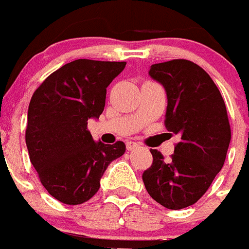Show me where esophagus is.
Instances as JSON below:
<instances>
[{
    "mask_svg": "<svg viewBox=\"0 0 249 249\" xmlns=\"http://www.w3.org/2000/svg\"><path fill=\"white\" fill-rule=\"evenodd\" d=\"M139 143H136V142H132V141H128L126 143V147H127V150L128 151H133V150H136V148H139Z\"/></svg>",
    "mask_w": 249,
    "mask_h": 249,
    "instance_id": "obj_1",
    "label": "esophagus"
}]
</instances>
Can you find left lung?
Masks as SVG:
<instances>
[{
    "mask_svg": "<svg viewBox=\"0 0 249 249\" xmlns=\"http://www.w3.org/2000/svg\"><path fill=\"white\" fill-rule=\"evenodd\" d=\"M150 76L166 90L165 127L180 137L171 160L151 150L142 174L150 196L167 209L196 203L222 170L231 142L226 103L209 74L185 59L151 65Z\"/></svg>",
    "mask_w": 249,
    "mask_h": 249,
    "instance_id": "obj_1",
    "label": "left lung"
}]
</instances>
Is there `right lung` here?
<instances>
[{"mask_svg": "<svg viewBox=\"0 0 249 249\" xmlns=\"http://www.w3.org/2000/svg\"><path fill=\"white\" fill-rule=\"evenodd\" d=\"M124 61L78 59L59 68L34 92L27 110L26 146L44 188L68 205L86 203L99 190L110 162L126 145L94 142L87 128L99 118L107 87Z\"/></svg>", "mask_w": 249, "mask_h": 249, "instance_id": "right-lung-1", "label": "right lung"}]
</instances>
